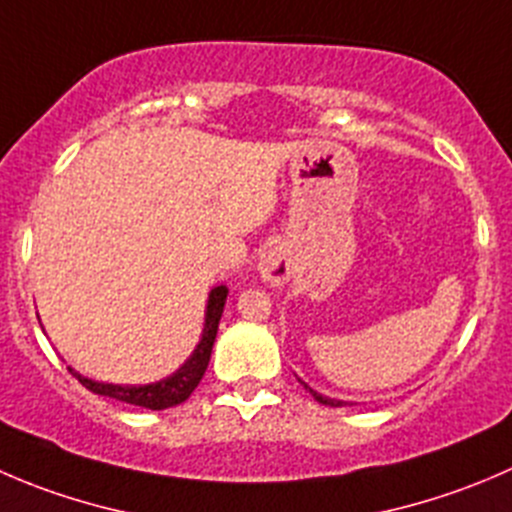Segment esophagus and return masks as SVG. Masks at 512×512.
I'll use <instances>...</instances> for the list:
<instances>
[{
    "instance_id": "1",
    "label": "esophagus",
    "mask_w": 512,
    "mask_h": 512,
    "mask_svg": "<svg viewBox=\"0 0 512 512\" xmlns=\"http://www.w3.org/2000/svg\"><path fill=\"white\" fill-rule=\"evenodd\" d=\"M290 270V255H287L285 247H270L260 257V275L270 285H285L290 280Z\"/></svg>"
}]
</instances>
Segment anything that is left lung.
<instances>
[{
    "mask_svg": "<svg viewBox=\"0 0 512 512\" xmlns=\"http://www.w3.org/2000/svg\"><path fill=\"white\" fill-rule=\"evenodd\" d=\"M302 385H305V382H302ZM305 390H310V393H312V398H315L317 403H322V405H330V408H342V405H345V403H342V400H332V398H325V395L315 393V390H312V388H307V385H305Z\"/></svg>",
    "mask_w": 512,
    "mask_h": 512,
    "instance_id": "left-lung-1",
    "label": "left lung"
}]
</instances>
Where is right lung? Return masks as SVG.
<instances>
[{
  "mask_svg": "<svg viewBox=\"0 0 512 512\" xmlns=\"http://www.w3.org/2000/svg\"><path fill=\"white\" fill-rule=\"evenodd\" d=\"M225 300H227V287L220 285L210 292V300H207V317H205V332H202V340L197 345V350L192 352L190 360L180 367L172 377L167 380L155 382V385H104V382H94L89 377H82L74 372L79 382H82L84 388L92 390L94 395H104V398L119 400V403L127 405H137V408H147V410H165L172 408V405H180L195 393V388L200 385L202 375H205L207 365H210V355H212V345H215L217 337V327H220V317L222 310H225Z\"/></svg>",
  "mask_w": 512,
  "mask_h": 512,
  "instance_id": "1",
  "label": "right lung"
}]
</instances>
